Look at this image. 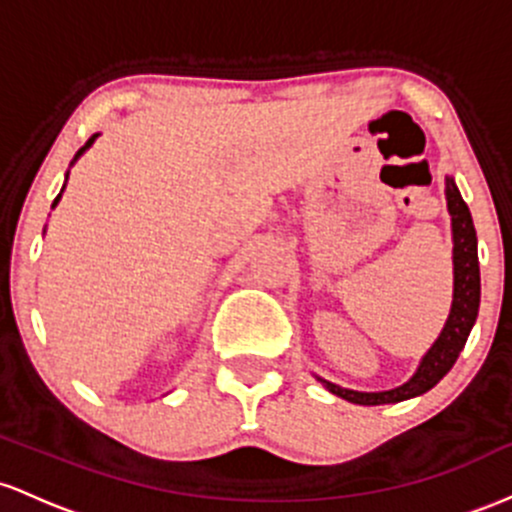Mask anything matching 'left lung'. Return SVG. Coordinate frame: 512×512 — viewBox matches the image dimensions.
I'll return each instance as SVG.
<instances>
[{
    "label": "left lung",
    "mask_w": 512,
    "mask_h": 512,
    "mask_svg": "<svg viewBox=\"0 0 512 512\" xmlns=\"http://www.w3.org/2000/svg\"><path fill=\"white\" fill-rule=\"evenodd\" d=\"M447 210L452 215V239H455V297H452V309L447 324L433 348L428 350L426 358L418 365L416 375L401 387L389 389V392H353V389H341L336 384L324 382L341 399L353 401V404L380 406L396 404V401L411 399V396L426 394L433 389L452 365L457 363L464 343H467L469 331H472L476 314H479L481 300V275H479V254H476V229L472 222V212L459 195L455 181L447 179Z\"/></svg>",
    "instance_id": "left-lung-1"
}]
</instances>
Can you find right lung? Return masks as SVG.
I'll return each instance as SVG.
<instances>
[{"label":"right lung","mask_w":512,"mask_h":512,"mask_svg":"<svg viewBox=\"0 0 512 512\" xmlns=\"http://www.w3.org/2000/svg\"><path fill=\"white\" fill-rule=\"evenodd\" d=\"M94 140H96V135H91V137H89V140H86V145H84V147H82V149H79V152H77V157H79V154H82V152H84V149H86V147H91V142H94ZM77 157H74V159H77ZM60 195H62V193H60ZM60 195H57V198H55L53 208H55V205H57V200H60Z\"/></svg>","instance_id":"obj_1"}]
</instances>
